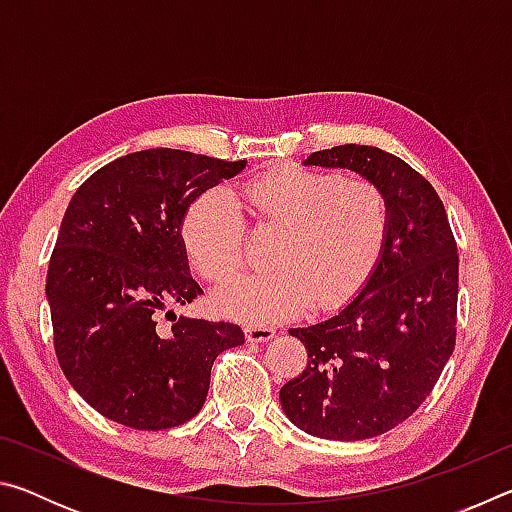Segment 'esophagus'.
<instances>
[{
    "label": "esophagus",
    "instance_id": "esophagus-1",
    "mask_svg": "<svg viewBox=\"0 0 512 512\" xmlns=\"http://www.w3.org/2000/svg\"><path fill=\"white\" fill-rule=\"evenodd\" d=\"M275 336V329L273 327H262V325H255V327H248L246 329V339L250 343H264V341H271Z\"/></svg>",
    "mask_w": 512,
    "mask_h": 512
}]
</instances>
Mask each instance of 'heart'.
<instances>
[{"instance_id": "obj_1", "label": "heart", "mask_w": 512, "mask_h": 512, "mask_svg": "<svg viewBox=\"0 0 512 512\" xmlns=\"http://www.w3.org/2000/svg\"><path fill=\"white\" fill-rule=\"evenodd\" d=\"M241 196L259 223L280 225L273 271L241 273L214 293L225 318L271 325L350 298L375 268L388 230L381 189L363 178L282 164L250 178ZM244 219L225 189H207L187 207L180 239L189 262L219 282L244 253Z\"/></svg>"}]
</instances>
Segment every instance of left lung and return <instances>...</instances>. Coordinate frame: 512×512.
<instances>
[{
    "mask_svg": "<svg viewBox=\"0 0 512 512\" xmlns=\"http://www.w3.org/2000/svg\"><path fill=\"white\" fill-rule=\"evenodd\" d=\"M302 164L350 169L375 183L386 196L388 230L357 296L334 316L289 329L309 359L280 388V404L311 436L366 440L418 411L452 357L458 248L436 189L397 155L343 144Z\"/></svg>",
    "mask_w": 512,
    "mask_h": 512,
    "instance_id": "1",
    "label": "left lung"
}]
</instances>
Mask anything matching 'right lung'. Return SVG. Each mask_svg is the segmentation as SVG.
<instances>
[{
	"mask_svg": "<svg viewBox=\"0 0 512 512\" xmlns=\"http://www.w3.org/2000/svg\"><path fill=\"white\" fill-rule=\"evenodd\" d=\"M244 167L137 151L94 171L69 201L45 289L54 348L74 391L108 420L142 431L192 420L214 359L244 343L237 325L169 309L203 293L180 239L187 207ZM162 310L171 328L157 327Z\"/></svg>",
	"mask_w": 512,
	"mask_h": 512,
	"instance_id": "1",
	"label": "right lung"
}]
</instances>
